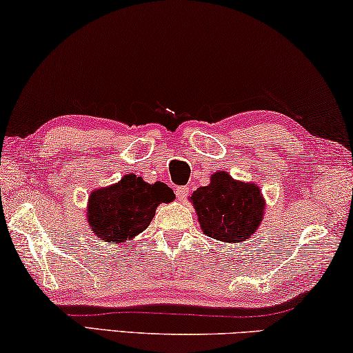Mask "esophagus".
I'll use <instances>...</instances> for the list:
<instances>
[{
    "mask_svg": "<svg viewBox=\"0 0 353 353\" xmlns=\"http://www.w3.org/2000/svg\"><path fill=\"white\" fill-rule=\"evenodd\" d=\"M188 193H190V188L187 185L176 188V196H177V199H181V201H185L187 196H188Z\"/></svg>",
    "mask_w": 353,
    "mask_h": 353,
    "instance_id": "34e87169",
    "label": "esophagus"
}]
</instances>
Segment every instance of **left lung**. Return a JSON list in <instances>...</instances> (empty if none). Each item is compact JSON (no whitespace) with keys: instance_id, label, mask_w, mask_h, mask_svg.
I'll return each instance as SVG.
<instances>
[{"instance_id":"1","label":"left lung","mask_w":353,"mask_h":353,"mask_svg":"<svg viewBox=\"0 0 353 353\" xmlns=\"http://www.w3.org/2000/svg\"><path fill=\"white\" fill-rule=\"evenodd\" d=\"M192 201L204 234L228 243L248 239L264 215V201L256 183L236 182L225 171L215 172Z\"/></svg>"}]
</instances>
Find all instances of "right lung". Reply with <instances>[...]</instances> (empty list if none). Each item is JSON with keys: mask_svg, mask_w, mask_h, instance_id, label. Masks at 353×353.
Listing matches in <instances>:
<instances>
[{"mask_svg": "<svg viewBox=\"0 0 353 353\" xmlns=\"http://www.w3.org/2000/svg\"><path fill=\"white\" fill-rule=\"evenodd\" d=\"M174 193L165 183H146L141 177L127 174L108 188L89 196L88 220L99 239L122 243L143 232L155 215L160 203H170Z\"/></svg>", "mask_w": 353, "mask_h": 353, "instance_id": "right-lung-1", "label": "right lung"}]
</instances>
